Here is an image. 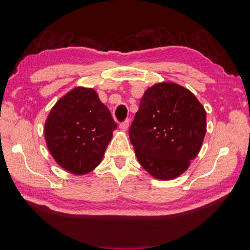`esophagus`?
<instances>
[{"label":"esophagus","instance_id":"1","mask_svg":"<svg viewBox=\"0 0 250 250\" xmlns=\"http://www.w3.org/2000/svg\"><path fill=\"white\" fill-rule=\"evenodd\" d=\"M129 124H130L129 120H125V121H124V122H121V124L119 125L120 130H121V131H126V130H128Z\"/></svg>","mask_w":250,"mask_h":250}]
</instances>
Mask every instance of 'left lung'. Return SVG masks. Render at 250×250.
<instances>
[{"label":"left lung","instance_id":"8db88e82","mask_svg":"<svg viewBox=\"0 0 250 250\" xmlns=\"http://www.w3.org/2000/svg\"><path fill=\"white\" fill-rule=\"evenodd\" d=\"M206 110L192 92L177 83L145 91L129 130L139 163L159 180L187 171L206 134Z\"/></svg>","mask_w":250,"mask_h":250}]
</instances>
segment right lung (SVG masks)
I'll use <instances>...</instances> for the list:
<instances>
[{
	"instance_id": "obj_1",
	"label": "right lung",
	"mask_w": 250,
	"mask_h": 250,
	"mask_svg": "<svg viewBox=\"0 0 250 250\" xmlns=\"http://www.w3.org/2000/svg\"><path fill=\"white\" fill-rule=\"evenodd\" d=\"M117 124L93 89L78 86L58 101L44 125L47 148L68 172L85 174L101 164Z\"/></svg>"
}]
</instances>
